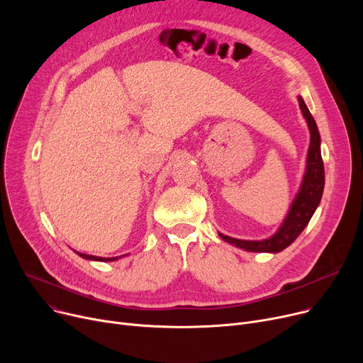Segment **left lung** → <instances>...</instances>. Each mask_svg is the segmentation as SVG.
<instances>
[{
    "instance_id": "8db88e82",
    "label": "left lung",
    "mask_w": 363,
    "mask_h": 363,
    "mask_svg": "<svg viewBox=\"0 0 363 363\" xmlns=\"http://www.w3.org/2000/svg\"><path fill=\"white\" fill-rule=\"evenodd\" d=\"M297 100L311 130V145L308 151L306 172H304L300 189L290 207L289 215L285 216L279 230L272 237L260 241H247L228 237L219 233V237L223 241L238 247V249L257 253H278L287 249L301 234L304 228H306L322 199L323 185H325V170H323V162L320 156V135L308 106L304 104L300 95Z\"/></svg>"
}]
</instances>
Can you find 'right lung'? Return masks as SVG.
<instances>
[{"mask_svg": "<svg viewBox=\"0 0 363 363\" xmlns=\"http://www.w3.org/2000/svg\"><path fill=\"white\" fill-rule=\"evenodd\" d=\"M78 253V252H76ZM81 257H84V259H86V260H99V262H113V260H116V259H119V257H99V256H91V255H85V253H78Z\"/></svg>", "mask_w": 363, "mask_h": 363, "instance_id": "obj_1", "label": "right lung"}]
</instances>
